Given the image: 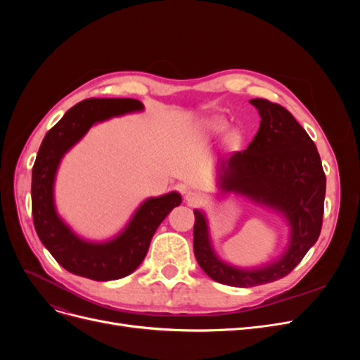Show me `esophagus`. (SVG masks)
Returning <instances> with one entry per match:
<instances>
[{
    "instance_id": "34e87169",
    "label": "esophagus",
    "mask_w": 360,
    "mask_h": 360,
    "mask_svg": "<svg viewBox=\"0 0 360 360\" xmlns=\"http://www.w3.org/2000/svg\"><path fill=\"white\" fill-rule=\"evenodd\" d=\"M184 200H186V202L189 205H197V204H200L202 201V197H201V193L198 191H192L191 189V191L184 192Z\"/></svg>"
}]
</instances>
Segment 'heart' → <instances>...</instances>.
<instances>
[{"instance_id": "1", "label": "heart", "mask_w": 360, "mask_h": 360, "mask_svg": "<svg viewBox=\"0 0 360 360\" xmlns=\"http://www.w3.org/2000/svg\"><path fill=\"white\" fill-rule=\"evenodd\" d=\"M209 129L212 130L213 134H222V132H225L226 130V127H228V124L224 122V120H219V118H214V120H212V122H209Z\"/></svg>"}]
</instances>
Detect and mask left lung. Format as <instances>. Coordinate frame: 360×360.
<instances>
[{"mask_svg":"<svg viewBox=\"0 0 360 360\" xmlns=\"http://www.w3.org/2000/svg\"><path fill=\"white\" fill-rule=\"evenodd\" d=\"M261 117L246 150L217 160V188L238 193L284 217L290 228L284 254L257 267H237L217 257L205 213L193 210V252L213 281L254 287L287 276L315 245L321 231L326 176L314 141L285 108L266 99L249 101Z\"/></svg>","mask_w":360,"mask_h":360,"instance_id":"left-lung-1","label":"left lung"}]
</instances>
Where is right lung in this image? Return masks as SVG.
Listing matches in <instances>:
<instances>
[{"instance_id":"1","label":"right lung","mask_w":360,"mask_h":360,"mask_svg":"<svg viewBox=\"0 0 360 360\" xmlns=\"http://www.w3.org/2000/svg\"><path fill=\"white\" fill-rule=\"evenodd\" d=\"M143 110L144 105L135 99H86L70 108L41 141L32 167V221L40 242L58 264L73 275L114 281L132 274L146 258L160 222L181 202V195L176 191L147 198L123 230L105 242L79 237L57 212L53 186L64 155L79 143L93 124Z\"/></svg>"}]
</instances>
